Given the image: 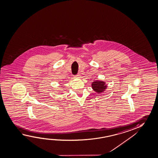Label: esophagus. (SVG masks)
Listing matches in <instances>:
<instances>
[{"instance_id": "esophagus-1", "label": "esophagus", "mask_w": 158, "mask_h": 158, "mask_svg": "<svg viewBox=\"0 0 158 158\" xmlns=\"http://www.w3.org/2000/svg\"><path fill=\"white\" fill-rule=\"evenodd\" d=\"M75 77L77 78H80L81 77L80 75H77L75 76Z\"/></svg>"}]
</instances>
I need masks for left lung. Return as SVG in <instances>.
<instances>
[{
  "label": "left lung",
  "mask_w": 158,
  "mask_h": 158,
  "mask_svg": "<svg viewBox=\"0 0 158 158\" xmlns=\"http://www.w3.org/2000/svg\"><path fill=\"white\" fill-rule=\"evenodd\" d=\"M91 86L93 90L98 94H102L104 92L108 87L106 82L102 80H94L91 84Z\"/></svg>",
  "instance_id": "8db88e82"
}]
</instances>
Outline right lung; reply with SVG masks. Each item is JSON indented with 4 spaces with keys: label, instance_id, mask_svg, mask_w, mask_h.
Here are the masks:
<instances>
[{
    "label": "right lung",
    "instance_id": "add662e5",
    "mask_svg": "<svg viewBox=\"0 0 158 158\" xmlns=\"http://www.w3.org/2000/svg\"><path fill=\"white\" fill-rule=\"evenodd\" d=\"M59 93H63V92H59Z\"/></svg>",
    "mask_w": 158,
    "mask_h": 158
}]
</instances>
